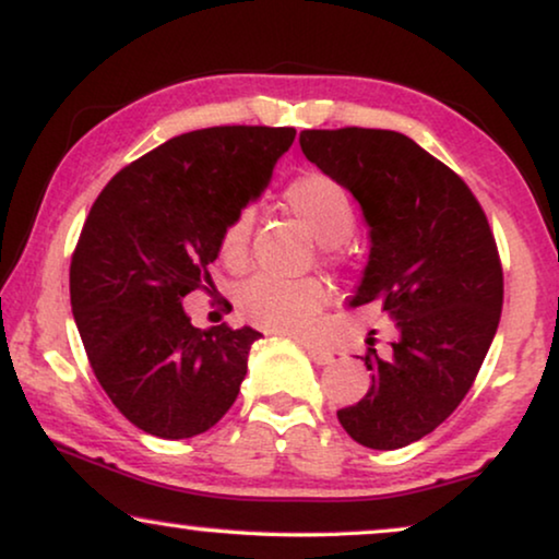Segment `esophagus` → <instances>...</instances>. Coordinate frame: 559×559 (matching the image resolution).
<instances>
[{
    "instance_id": "1",
    "label": "esophagus",
    "mask_w": 559,
    "mask_h": 559,
    "mask_svg": "<svg viewBox=\"0 0 559 559\" xmlns=\"http://www.w3.org/2000/svg\"><path fill=\"white\" fill-rule=\"evenodd\" d=\"M302 343V348L308 350V356L312 358V361H316L318 366H325V364H331L333 361V356L328 354L325 348H318V346H312V343H308V341H300Z\"/></svg>"
}]
</instances>
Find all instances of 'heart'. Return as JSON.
Listing matches in <instances>:
<instances>
[{
	"label": "heart",
	"instance_id": "heart-1",
	"mask_svg": "<svg viewBox=\"0 0 559 559\" xmlns=\"http://www.w3.org/2000/svg\"><path fill=\"white\" fill-rule=\"evenodd\" d=\"M282 201L297 221L333 251L346 241L356 226V209L343 186L323 173H302L287 182ZM251 216L239 213L221 236V259L228 266H241L247 259ZM325 302V287L318 280H277L259 274L239 293L241 316L264 331L297 333L310 323Z\"/></svg>",
	"mask_w": 559,
	"mask_h": 559
}]
</instances>
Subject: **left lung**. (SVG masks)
Returning a JSON list of instances; mask_svg holds the SVG:
<instances>
[{
	"label": "left lung",
	"instance_id": "left-lung-1",
	"mask_svg": "<svg viewBox=\"0 0 559 559\" xmlns=\"http://www.w3.org/2000/svg\"><path fill=\"white\" fill-rule=\"evenodd\" d=\"M302 155L350 190L371 251L350 308L381 302L396 338H369L371 386L338 409L350 438L396 450L453 415L491 348L503 272L488 218L471 188L417 142L389 129H305Z\"/></svg>",
	"mask_w": 559,
	"mask_h": 559
}]
</instances>
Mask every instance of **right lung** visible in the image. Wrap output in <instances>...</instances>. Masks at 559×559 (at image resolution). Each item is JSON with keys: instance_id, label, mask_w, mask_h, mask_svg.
I'll return each instance as SVG.
<instances>
[{"instance_id": "right-lung-1", "label": "right lung", "mask_w": 559, "mask_h": 559, "mask_svg": "<svg viewBox=\"0 0 559 559\" xmlns=\"http://www.w3.org/2000/svg\"><path fill=\"white\" fill-rule=\"evenodd\" d=\"M293 142V127L195 129L119 170L91 205L71 259L73 318L114 407L155 438L211 430L239 396L262 333L201 331L182 297L216 289L221 236Z\"/></svg>"}]
</instances>
